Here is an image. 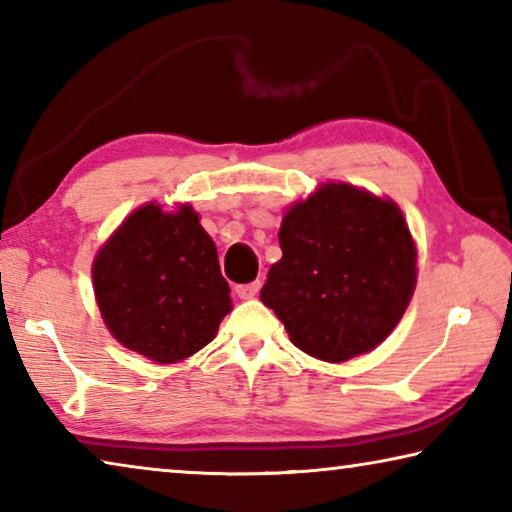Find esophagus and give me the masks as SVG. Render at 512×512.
Instances as JSON below:
<instances>
[{"label":"esophagus","instance_id":"obj_1","mask_svg":"<svg viewBox=\"0 0 512 512\" xmlns=\"http://www.w3.org/2000/svg\"><path fill=\"white\" fill-rule=\"evenodd\" d=\"M259 287H262V282L255 280V282H250V284H239V287H235V291H237V296L241 300H250V298L257 296Z\"/></svg>","mask_w":512,"mask_h":512}]
</instances>
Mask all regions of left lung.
Here are the masks:
<instances>
[{"mask_svg": "<svg viewBox=\"0 0 512 512\" xmlns=\"http://www.w3.org/2000/svg\"><path fill=\"white\" fill-rule=\"evenodd\" d=\"M282 259L262 302L291 343L329 363L370 352L400 323L415 289V244L400 207L329 183L280 228Z\"/></svg>", "mask_w": 512, "mask_h": 512, "instance_id": "1", "label": "left lung"}]
</instances>
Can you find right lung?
<instances>
[{"label":"right lung","instance_id":"obj_1","mask_svg":"<svg viewBox=\"0 0 512 512\" xmlns=\"http://www.w3.org/2000/svg\"><path fill=\"white\" fill-rule=\"evenodd\" d=\"M92 280L112 336L158 363L205 348L232 309L214 241L189 205L135 210L94 259Z\"/></svg>","mask_w":512,"mask_h":512}]
</instances>
